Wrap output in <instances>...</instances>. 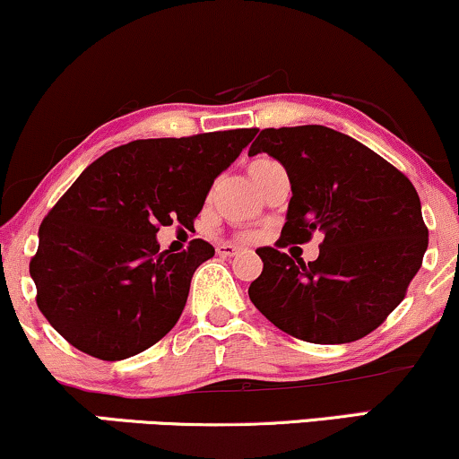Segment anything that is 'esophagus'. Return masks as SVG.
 <instances>
[{
    "instance_id": "1",
    "label": "esophagus",
    "mask_w": 459,
    "mask_h": 459,
    "mask_svg": "<svg viewBox=\"0 0 459 459\" xmlns=\"http://www.w3.org/2000/svg\"><path fill=\"white\" fill-rule=\"evenodd\" d=\"M217 253L219 255H223V257H234V255H238L240 253V247H236V245H217Z\"/></svg>"
}]
</instances>
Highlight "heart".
<instances>
[{"mask_svg": "<svg viewBox=\"0 0 459 459\" xmlns=\"http://www.w3.org/2000/svg\"><path fill=\"white\" fill-rule=\"evenodd\" d=\"M265 163H270V160H265V157H259V160H255V161L251 163V166H248V174H251V177H253V174H255L262 166H265Z\"/></svg>", "mask_w": 459, "mask_h": 459, "instance_id": "1", "label": "heart"}]
</instances>
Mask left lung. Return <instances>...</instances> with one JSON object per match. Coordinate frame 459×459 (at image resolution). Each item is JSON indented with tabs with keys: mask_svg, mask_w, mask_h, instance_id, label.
I'll return each mask as SVG.
<instances>
[{
	"mask_svg": "<svg viewBox=\"0 0 459 459\" xmlns=\"http://www.w3.org/2000/svg\"><path fill=\"white\" fill-rule=\"evenodd\" d=\"M268 152L287 169L291 200L279 247L324 234L304 262L257 248L264 270L248 298L299 341L344 344L377 330L403 302L428 248L415 186L358 140L324 126L262 129L248 155Z\"/></svg>",
	"mask_w": 459,
	"mask_h": 459,
	"instance_id": "left-lung-1",
	"label": "left lung"
}]
</instances>
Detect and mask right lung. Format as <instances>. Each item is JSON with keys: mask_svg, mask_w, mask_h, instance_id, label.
<instances>
[{"mask_svg": "<svg viewBox=\"0 0 459 459\" xmlns=\"http://www.w3.org/2000/svg\"><path fill=\"white\" fill-rule=\"evenodd\" d=\"M255 129L134 140L74 180L39 225L30 262L36 302L72 347L104 361L143 353L177 325L197 265L214 255L194 238L160 251L157 231L194 228L208 191Z\"/></svg>", "mask_w": 459, "mask_h": 459, "instance_id": "obj_1", "label": "right lung"}]
</instances>
